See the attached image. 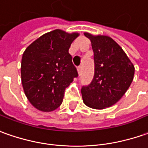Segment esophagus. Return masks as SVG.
I'll return each mask as SVG.
<instances>
[{"label": "esophagus", "mask_w": 148, "mask_h": 148, "mask_svg": "<svg viewBox=\"0 0 148 148\" xmlns=\"http://www.w3.org/2000/svg\"><path fill=\"white\" fill-rule=\"evenodd\" d=\"M81 70H82V66H79V67H77V71H78V74L80 75L81 74Z\"/></svg>", "instance_id": "34e87169"}]
</instances>
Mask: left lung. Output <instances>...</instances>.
Segmentation results:
<instances>
[{
    "label": "left lung",
    "instance_id": "left-lung-1",
    "mask_svg": "<svg viewBox=\"0 0 148 148\" xmlns=\"http://www.w3.org/2000/svg\"><path fill=\"white\" fill-rule=\"evenodd\" d=\"M94 51L95 76L81 88L83 102L89 108L104 109L116 103L127 91L134 76V66L122 48L108 36L85 32Z\"/></svg>",
    "mask_w": 148,
    "mask_h": 148
}]
</instances>
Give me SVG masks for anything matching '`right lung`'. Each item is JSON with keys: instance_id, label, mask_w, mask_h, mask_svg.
<instances>
[{"instance_id": "1", "label": "right lung", "mask_w": 148, "mask_h": 148, "mask_svg": "<svg viewBox=\"0 0 148 148\" xmlns=\"http://www.w3.org/2000/svg\"><path fill=\"white\" fill-rule=\"evenodd\" d=\"M79 35L55 29L34 40L23 53V88L28 101L39 111L58 108L65 89L78 76L68 50Z\"/></svg>"}]
</instances>
